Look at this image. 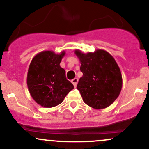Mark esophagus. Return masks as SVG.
Segmentation results:
<instances>
[{
    "mask_svg": "<svg viewBox=\"0 0 149 149\" xmlns=\"http://www.w3.org/2000/svg\"><path fill=\"white\" fill-rule=\"evenodd\" d=\"M78 79L77 78H74V79H73L72 80H71V83H73V86H74L75 88L77 86V83H78Z\"/></svg>",
    "mask_w": 149,
    "mask_h": 149,
    "instance_id": "1",
    "label": "esophagus"
}]
</instances>
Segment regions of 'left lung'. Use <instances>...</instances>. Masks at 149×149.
Wrapping results in <instances>:
<instances>
[{"label": "left lung", "instance_id": "1", "mask_svg": "<svg viewBox=\"0 0 149 149\" xmlns=\"http://www.w3.org/2000/svg\"><path fill=\"white\" fill-rule=\"evenodd\" d=\"M75 54L83 73L77 85L83 102L95 109L111 105L118 97L123 85L122 74L115 59L100 49L88 53L76 49Z\"/></svg>", "mask_w": 149, "mask_h": 149}]
</instances>
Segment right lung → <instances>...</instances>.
Instances as JSON below:
<instances>
[{
	"label": "right lung",
	"instance_id": "add662e5",
	"mask_svg": "<svg viewBox=\"0 0 149 149\" xmlns=\"http://www.w3.org/2000/svg\"><path fill=\"white\" fill-rule=\"evenodd\" d=\"M65 54V51L59 54L52 50L42 51L31 61L27 73V86L33 100L42 107L59 105L74 88L66 79L65 70L59 65Z\"/></svg>",
	"mask_w": 149,
	"mask_h": 149
}]
</instances>
